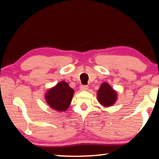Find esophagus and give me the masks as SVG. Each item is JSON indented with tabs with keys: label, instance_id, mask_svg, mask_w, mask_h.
I'll return each instance as SVG.
<instances>
[{
	"label": "esophagus",
	"instance_id": "1",
	"mask_svg": "<svg viewBox=\"0 0 159 159\" xmlns=\"http://www.w3.org/2000/svg\"><path fill=\"white\" fill-rule=\"evenodd\" d=\"M80 89L81 91H87L89 89L88 86H86V85H81L80 86Z\"/></svg>",
	"mask_w": 159,
	"mask_h": 159
}]
</instances>
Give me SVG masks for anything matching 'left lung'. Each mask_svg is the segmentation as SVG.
Returning <instances> with one entry per match:
<instances>
[{
	"label": "left lung",
	"mask_w": 159,
	"mask_h": 159,
	"mask_svg": "<svg viewBox=\"0 0 159 159\" xmlns=\"http://www.w3.org/2000/svg\"><path fill=\"white\" fill-rule=\"evenodd\" d=\"M97 100L104 107L113 106L117 100V93L108 83L104 82L97 91Z\"/></svg>",
	"instance_id": "1"
}]
</instances>
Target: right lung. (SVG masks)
<instances>
[{"label":"right lung","instance_id":"right-lung-1","mask_svg":"<svg viewBox=\"0 0 159 159\" xmlns=\"http://www.w3.org/2000/svg\"><path fill=\"white\" fill-rule=\"evenodd\" d=\"M74 90L66 81H60L49 89L44 94V99L50 108L57 111H65L72 101Z\"/></svg>","mask_w":159,"mask_h":159}]
</instances>
